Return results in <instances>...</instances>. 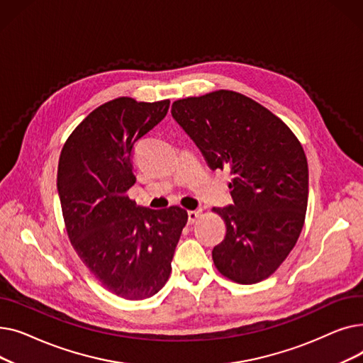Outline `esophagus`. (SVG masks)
I'll return each instance as SVG.
<instances>
[{"mask_svg":"<svg viewBox=\"0 0 363 363\" xmlns=\"http://www.w3.org/2000/svg\"><path fill=\"white\" fill-rule=\"evenodd\" d=\"M200 215H201V211H189L188 212V223H194Z\"/></svg>","mask_w":363,"mask_h":363,"instance_id":"34e87169","label":"esophagus"}]
</instances>
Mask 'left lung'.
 Instances as JSON below:
<instances>
[{
    "instance_id": "left-lung-1",
    "label": "left lung",
    "mask_w": 363,
    "mask_h": 363,
    "mask_svg": "<svg viewBox=\"0 0 363 363\" xmlns=\"http://www.w3.org/2000/svg\"><path fill=\"white\" fill-rule=\"evenodd\" d=\"M172 116L211 169L231 172L233 204L213 208L226 223L212 252L218 271L238 284L272 275L301 233L309 196L306 155L291 129L234 91L172 104Z\"/></svg>"
}]
</instances>
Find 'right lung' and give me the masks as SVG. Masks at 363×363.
Masks as SVG:
<instances>
[{
  "label": "right lung",
  "mask_w": 363,
  "mask_h": 363,
  "mask_svg": "<svg viewBox=\"0 0 363 363\" xmlns=\"http://www.w3.org/2000/svg\"><path fill=\"white\" fill-rule=\"evenodd\" d=\"M169 100H111L91 111L67 138L57 189L73 249L104 289L126 300L155 296L166 284L188 215L151 211L126 191L135 184L133 144L169 110Z\"/></svg>",
  "instance_id": "right-lung-1"
}]
</instances>
